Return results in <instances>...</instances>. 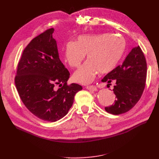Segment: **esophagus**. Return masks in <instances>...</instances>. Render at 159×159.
<instances>
[{
    "instance_id": "obj_1",
    "label": "esophagus",
    "mask_w": 159,
    "mask_h": 159,
    "mask_svg": "<svg viewBox=\"0 0 159 159\" xmlns=\"http://www.w3.org/2000/svg\"><path fill=\"white\" fill-rule=\"evenodd\" d=\"M86 88H87L88 90H89L90 91H97V88L95 87V85H88L86 86Z\"/></svg>"
}]
</instances>
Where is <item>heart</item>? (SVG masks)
Wrapping results in <instances>:
<instances>
[{
	"mask_svg": "<svg viewBox=\"0 0 159 159\" xmlns=\"http://www.w3.org/2000/svg\"><path fill=\"white\" fill-rule=\"evenodd\" d=\"M125 48V40L116 35H81L75 43H67L64 57L70 66L76 68L87 55L88 60L74 74L76 81L87 84L95 79L98 72L104 74L112 71L121 60Z\"/></svg>",
	"mask_w": 159,
	"mask_h": 159,
	"instance_id": "obj_1",
	"label": "heart"
}]
</instances>
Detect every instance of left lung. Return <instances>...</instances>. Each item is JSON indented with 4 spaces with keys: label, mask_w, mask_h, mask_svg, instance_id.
Masks as SVG:
<instances>
[{
    "label": "left lung",
    "mask_w": 159,
    "mask_h": 159,
    "mask_svg": "<svg viewBox=\"0 0 159 159\" xmlns=\"http://www.w3.org/2000/svg\"><path fill=\"white\" fill-rule=\"evenodd\" d=\"M147 61L139 46L132 49L121 65L118 66L102 80L116 82L114 103L105 107L109 114L118 115L130 110L138 103L143 93L147 79Z\"/></svg>",
    "instance_id": "left-lung-1"
}]
</instances>
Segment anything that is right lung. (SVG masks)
Segmentation results:
<instances>
[{"label":"right lung","mask_w":159,"mask_h":159,"mask_svg":"<svg viewBox=\"0 0 159 159\" xmlns=\"http://www.w3.org/2000/svg\"><path fill=\"white\" fill-rule=\"evenodd\" d=\"M54 29L35 37L24 50L15 83L21 101L40 119L55 122L63 118L82 90L76 83L67 85L70 74L59 57ZM55 84L63 85L57 91Z\"/></svg>","instance_id":"add662e5"}]
</instances>
